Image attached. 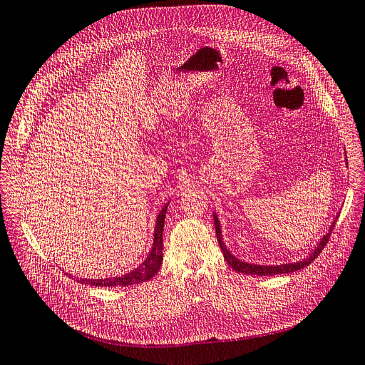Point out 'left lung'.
<instances>
[{"label":"left lung","instance_id":"1","mask_svg":"<svg viewBox=\"0 0 365 365\" xmlns=\"http://www.w3.org/2000/svg\"><path fill=\"white\" fill-rule=\"evenodd\" d=\"M339 215H336L334 220L331 222V225L327 231L326 235H323V238L317 242V247L312 251L310 255H308L307 257H304L302 260L299 262H294V263H288V264H276V266H264V264H255V263H247V262H242L240 259H237L231 251L227 248L225 242H223L222 240V231H220V222L216 216V213H213V220H215V228H216V237H217V242H219V247L222 250V255L223 257H225L227 263L235 270V272H240V273H245V274H257V276H273V274H285V273H292V272H297L299 269H304L307 267L308 264H312L313 260H316V257L320 255V251L324 248V245L327 244L329 238H330V234H331V230L334 228V223L336 220H338Z\"/></svg>","mask_w":365,"mask_h":365}]
</instances>
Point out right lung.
I'll return each instance as SVG.
<instances>
[{"mask_svg":"<svg viewBox=\"0 0 365 365\" xmlns=\"http://www.w3.org/2000/svg\"><path fill=\"white\" fill-rule=\"evenodd\" d=\"M166 203L162 210L158 215L156 219V225H155V234H153V245L152 250L149 251L148 259L138 264L134 270L125 273L124 276H115V277H106V279H77L80 284L85 285H92V287H128V285H135V284H142L146 282V280L152 279L160 269L162 260H163V223H165V216L168 210ZM76 279V277H74Z\"/></svg>","mask_w":365,"mask_h":365,"instance_id":"add662e5","label":"right lung"}]
</instances>
